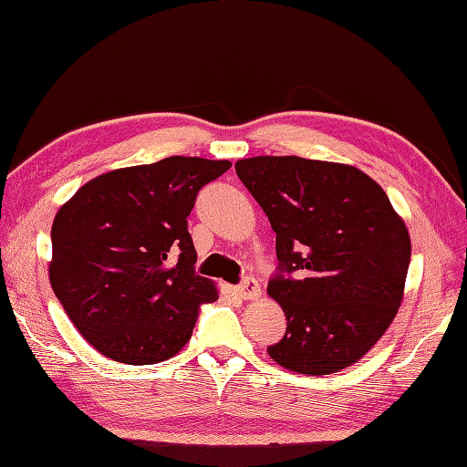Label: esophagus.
<instances>
[{
  "label": "esophagus",
  "instance_id": "obj_1",
  "mask_svg": "<svg viewBox=\"0 0 467 467\" xmlns=\"http://www.w3.org/2000/svg\"><path fill=\"white\" fill-rule=\"evenodd\" d=\"M235 293H238L242 299H256L260 296V285L256 279L246 276V279H244L238 287H235Z\"/></svg>",
  "mask_w": 467,
  "mask_h": 467
}]
</instances>
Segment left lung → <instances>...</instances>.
Segmentation results:
<instances>
[{
  "label": "left lung",
  "instance_id": "8db88e82",
  "mask_svg": "<svg viewBox=\"0 0 467 467\" xmlns=\"http://www.w3.org/2000/svg\"><path fill=\"white\" fill-rule=\"evenodd\" d=\"M235 174L276 234L268 296L287 317L268 355L291 371L328 375L357 363L402 304L410 235L383 188L345 163L258 155Z\"/></svg>",
  "mask_w": 467,
  "mask_h": 467
}]
</instances>
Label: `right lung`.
<instances>
[{"mask_svg": "<svg viewBox=\"0 0 467 467\" xmlns=\"http://www.w3.org/2000/svg\"><path fill=\"white\" fill-rule=\"evenodd\" d=\"M227 160L171 158L106 171L55 215L48 279L98 353L127 365L174 357L217 289L196 275L188 215Z\"/></svg>", "mask_w": 467, "mask_h": 467, "instance_id": "add662e5", "label": "right lung"}]
</instances>
